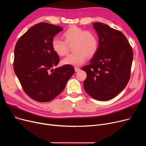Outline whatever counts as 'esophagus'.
Here are the masks:
<instances>
[{
	"instance_id": "1",
	"label": "esophagus",
	"mask_w": 146,
	"mask_h": 146,
	"mask_svg": "<svg viewBox=\"0 0 146 146\" xmlns=\"http://www.w3.org/2000/svg\"><path fill=\"white\" fill-rule=\"evenodd\" d=\"M74 70H75V72H79V71L80 70V68H79V67H74Z\"/></svg>"
}]
</instances>
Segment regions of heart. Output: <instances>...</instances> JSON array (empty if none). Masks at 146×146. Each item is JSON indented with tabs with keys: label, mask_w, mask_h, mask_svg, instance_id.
Returning a JSON list of instances; mask_svg holds the SVG:
<instances>
[{
	"label": "heart",
	"mask_w": 146,
	"mask_h": 146,
	"mask_svg": "<svg viewBox=\"0 0 146 146\" xmlns=\"http://www.w3.org/2000/svg\"><path fill=\"white\" fill-rule=\"evenodd\" d=\"M64 41L55 38L52 41V48L57 55L64 56L68 46L74 52L64 58L63 64L78 66L85 61L86 57L92 58L96 53L99 42L97 35L92 31H85L76 26H71L62 34Z\"/></svg>",
	"instance_id": "heart-1"
}]
</instances>
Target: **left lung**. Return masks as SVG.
<instances>
[{"label": "left lung", "instance_id": "1", "mask_svg": "<svg viewBox=\"0 0 146 146\" xmlns=\"http://www.w3.org/2000/svg\"><path fill=\"white\" fill-rule=\"evenodd\" d=\"M92 24L99 37V47L89 64L82 68L87 74L83 86L87 94L96 100L108 101L127 86L133 52L121 31L103 23Z\"/></svg>", "mask_w": 146, "mask_h": 146}]
</instances>
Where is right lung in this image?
Masks as SVG:
<instances>
[{"label": "right lung", "mask_w": 146, "mask_h": 146, "mask_svg": "<svg viewBox=\"0 0 146 146\" xmlns=\"http://www.w3.org/2000/svg\"><path fill=\"white\" fill-rule=\"evenodd\" d=\"M63 29L39 23L21 36L15 45L14 72L25 92L36 101L47 102L54 99L74 73L72 65L54 68L60 58L52 48V41Z\"/></svg>", "instance_id": "obj_1"}]
</instances>
